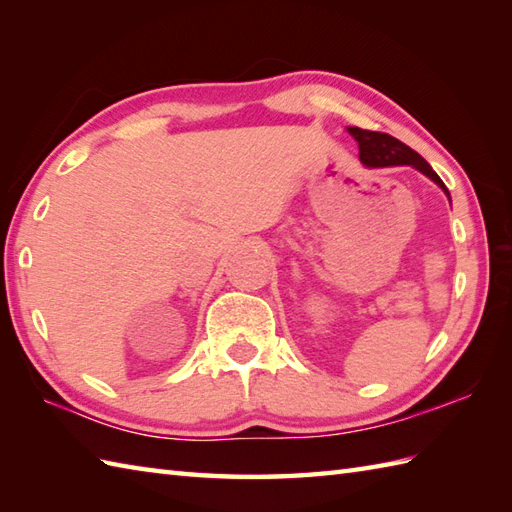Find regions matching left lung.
<instances>
[{
	"instance_id": "left-lung-1",
	"label": "left lung",
	"mask_w": 512,
	"mask_h": 512,
	"mask_svg": "<svg viewBox=\"0 0 512 512\" xmlns=\"http://www.w3.org/2000/svg\"><path fill=\"white\" fill-rule=\"evenodd\" d=\"M347 132L358 143V158L365 167H402L409 165L413 169H418L424 176L431 178L433 182L447 195L451 202V193L449 189L444 187V182L440 180V176L436 171L431 169V165L424 160L418 151H413L411 147H407L405 143H400L398 138L389 136V134H380V132H369V129H361V127H347Z\"/></svg>"
}]
</instances>
